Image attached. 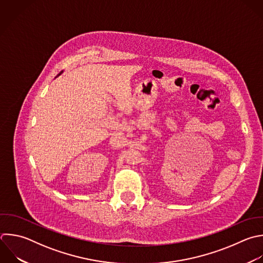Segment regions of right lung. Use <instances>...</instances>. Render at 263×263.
<instances>
[{
	"mask_svg": "<svg viewBox=\"0 0 263 263\" xmlns=\"http://www.w3.org/2000/svg\"><path fill=\"white\" fill-rule=\"evenodd\" d=\"M61 74H62V73H60V74H59V75H58V76H60V75H61Z\"/></svg>",
	"mask_w": 263,
	"mask_h": 263,
	"instance_id": "right-lung-1",
	"label": "right lung"
}]
</instances>
